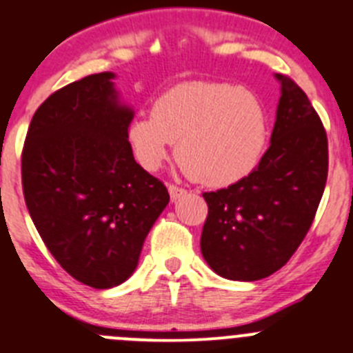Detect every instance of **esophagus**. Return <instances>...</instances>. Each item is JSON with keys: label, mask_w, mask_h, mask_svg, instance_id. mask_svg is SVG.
<instances>
[{"label": "esophagus", "mask_w": 353, "mask_h": 353, "mask_svg": "<svg viewBox=\"0 0 353 353\" xmlns=\"http://www.w3.org/2000/svg\"><path fill=\"white\" fill-rule=\"evenodd\" d=\"M169 195H170V200H172V202H177L181 196L186 195V190H184V188L176 186V184H169Z\"/></svg>", "instance_id": "obj_1"}]
</instances>
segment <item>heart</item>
<instances>
[{"mask_svg":"<svg viewBox=\"0 0 353 353\" xmlns=\"http://www.w3.org/2000/svg\"><path fill=\"white\" fill-rule=\"evenodd\" d=\"M127 137L146 169H158L177 141V160L190 177L207 186H226L259 165L270 120L254 92L235 83L192 81L158 97L153 113L132 118Z\"/></svg>","mask_w":353,"mask_h":353,"instance_id":"b5f03b06","label":"heart"}]
</instances>
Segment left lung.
Listing matches in <instances>:
<instances>
[{
  "mask_svg": "<svg viewBox=\"0 0 353 353\" xmlns=\"http://www.w3.org/2000/svg\"><path fill=\"white\" fill-rule=\"evenodd\" d=\"M270 148L249 176L203 193L207 265L228 281H259L289 261L310 230L327 179V137L305 92L284 74Z\"/></svg>",
  "mask_w": 353,
  "mask_h": 353,
  "instance_id": "obj_1",
  "label": "left lung"
}]
</instances>
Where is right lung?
Returning <instances> with one entry per match:
<instances>
[{
  "instance_id": "1",
  "label": "right lung",
  "mask_w": 353,
  "mask_h": 353,
  "mask_svg": "<svg viewBox=\"0 0 353 353\" xmlns=\"http://www.w3.org/2000/svg\"><path fill=\"white\" fill-rule=\"evenodd\" d=\"M111 71L65 85L32 117L22 151L31 219L59 265L81 284L111 289L139 263L167 188L134 160V110Z\"/></svg>"
}]
</instances>
